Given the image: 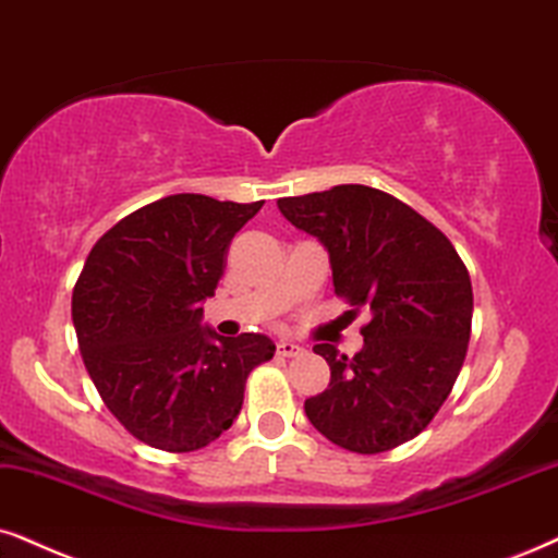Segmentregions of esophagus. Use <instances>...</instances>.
Segmentation results:
<instances>
[{"mask_svg": "<svg viewBox=\"0 0 558 558\" xmlns=\"http://www.w3.org/2000/svg\"><path fill=\"white\" fill-rule=\"evenodd\" d=\"M301 352H303V348H301V344H295L293 340H280L278 342V355L293 357V355H301Z\"/></svg>", "mask_w": 558, "mask_h": 558, "instance_id": "1", "label": "esophagus"}]
</instances>
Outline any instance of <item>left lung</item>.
<instances>
[{"label": "left lung", "mask_w": 558, "mask_h": 558, "mask_svg": "<svg viewBox=\"0 0 558 558\" xmlns=\"http://www.w3.org/2000/svg\"><path fill=\"white\" fill-rule=\"evenodd\" d=\"M280 214L327 246L335 293L371 314L363 350L314 344L331 371L306 399L312 425L352 453H384L425 429L466 361L474 291L440 229L368 185L280 197Z\"/></svg>", "instance_id": "obj_1"}]
</instances>
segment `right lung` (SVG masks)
I'll return each mask as SVG.
<instances>
[{"label": "right lung", "mask_w": 558, "mask_h": 558, "mask_svg": "<svg viewBox=\"0 0 558 558\" xmlns=\"http://www.w3.org/2000/svg\"><path fill=\"white\" fill-rule=\"evenodd\" d=\"M265 201L180 193L97 239L72 293L82 361L112 417L167 453L206 448L234 425L244 386L275 344L201 327L231 239Z\"/></svg>", "instance_id": "obj_1"}]
</instances>
